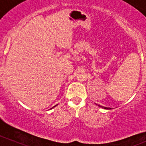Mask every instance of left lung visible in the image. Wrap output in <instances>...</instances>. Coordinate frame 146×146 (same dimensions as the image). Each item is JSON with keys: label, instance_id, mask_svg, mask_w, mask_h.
Instances as JSON below:
<instances>
[{"label": "left lung", "instance_id": "1", "mask_svg": "<svg viewBox=\"0 0 146 146\" xmlns=\"http://www.w3.org/2000/svg\"><path fill=\"white\" fill-rule=\"evenodd\" d=\"M97 105V104H96ZM99 107L102 108H104V109H107V110H109V109H111V108H107V107H104V106H100V105H98Z\"/></svg>", "mask_w": 146, "mask_h": 146}]
</instances>
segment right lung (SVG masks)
<instances>
[{
	"instance_id": "right-lung-1",
	"label": "right lung",
	"mask_w": 146,
	"mask_h": 146,
	"mask_svg": "<svg viewBox=\"0 0 146 146\" xmlns=\"http://www.w3.org/2000/svg\"><path fill=\"white\" fill-rule=\"evenodd\" d=\"M56 106H57V105H56V106H53V108H55V107H56ZM52 108H50V109H52Z\"/></svg>"
}]
</instances>
